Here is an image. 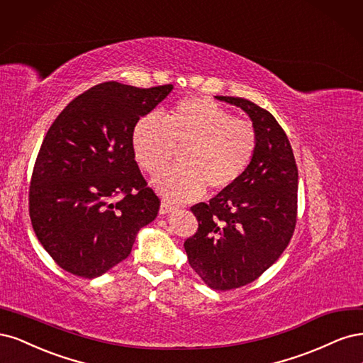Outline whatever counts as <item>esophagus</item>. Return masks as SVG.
I'll list each match as a JSON object with an SVG mask.
<instances>
[{
    "mask_svg": "<svg viewBox=\"0 0 363 363\" xmlns=\"http://www.w3.org/2000/svg\"><path fill=\"white\" fill-rule=\"evenodd\" d=\"M173 209V205L172 203H169V202H166V201H162L161 202V206H160V214L161 216H164V214H169L170 211Z\"/></svg>",
    "mask_w": 363,
    "mask_h": 363,
    "instance_id": "1",
    "label": "esophagus"
}]
</instances>
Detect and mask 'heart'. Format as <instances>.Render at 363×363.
I'll return each mask as SVG.
<instances>
[{
	"label": "heart",
	"mask_w": 363,
	"mask_h": 363,
	"mask_svg": "<svg viewBox=\"0 0 363 363\" xmlns=\"http://www.w3.org/2000/svg\"><path fill=\"white\" fill-rule=\"evenodd\" d=\"M134 155L149 173L167 167L177 155L181 167L155 178L158 191L174 202H189L206 189L225 191L249 169L258 149L252 122L208 98L179 101L161 118L150 113L140 118L131 134Z\"/></svg>",
	"instance_id": "b5f03b06"
}]
</instances>
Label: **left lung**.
<instances>
[{
  "mask_svg": "<svg viewBox=\"0 0 363 363\" xmlns=\"http://www.w3.org/2000/svg\"><path fill=\"white\" fill-rule=\"evenodd\" d=\"M216 98L249 114L258 149L237 184L191 206L199 228L184 247L209 288L228 291L253 282L286 249L297 221L298 170L272 113L244 98Z\"/></svg>",
  "mask_w": 363,
  "mask_h": 363,
  "instance_id": "8db88e82",
  "label": "left lung"
}]
</instances>
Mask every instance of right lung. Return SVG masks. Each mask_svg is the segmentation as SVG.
Returning <instances> with one entry per match:
<instances>
[{
    "label": "right lung",
    "mask_w": 363,
    "mask_h": 363,
    "mask_svg": "<svg viewBox=\"0 0 363 363\" xmlns=\"http://www.w3.org/2000/svg\"><path fill=\"white\" fill-rule=\"evenodd\" d=\"M172 89L98 84L69 102L46 133L30 184V218L63 270L86 279L107 273L155 220L160 199L134 160L131 134Z\"/></svg>",
    "instance_id": "obj_1"
}]
</instances>
